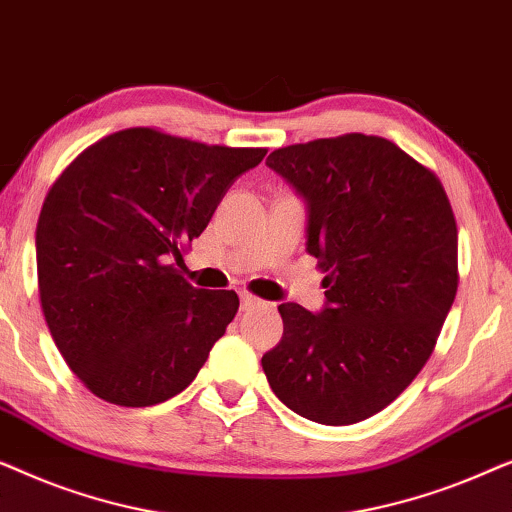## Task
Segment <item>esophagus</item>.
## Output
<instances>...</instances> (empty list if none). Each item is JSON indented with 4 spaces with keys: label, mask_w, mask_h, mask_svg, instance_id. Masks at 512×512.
I'll return each instance as SVG.
<instances>
[{
    "label": "esophagus",
    "mask_w": 512,
    "mask_h": 512,
    "mask_svg": "<svg viewBox=\"0 0 512 512\" xmlns=\"http://www.w3.org/2000/svg\"><path fill=\"white\" fill-rule=\"evenodd\" d=\"M258 303H261V300H258L256 296H251V293H247V291L240 293V305H242V310H251V307H256Z\"/></svg>",
    "instance_id": "obj_1"
}]
</instances>
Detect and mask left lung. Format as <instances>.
<instances>
[{
  "instance_id": "left-lung-1",
  "label": "left lung",
  "mask_w": 512,
  "mask_h": 512,
  "mask_svg": "<svg viewBox=\"0 0 512 512\" xmlns=\"http://www.w3.org/2000/svg\"><path fill=\"white\" fill-rule=\"evenodd\" d=\"M265 165L307 207V254L326 303H282L263 354L286 408L326 426L387 408L429 361L457 296V223L436 174L384 137L342 135L272 151Z\"/></svg>"
}]
</instances>
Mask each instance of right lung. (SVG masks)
<instances>
[{"label": "right lung", "instance_id": "1", "mask_svg": "<svg viewBox=\"0 0 512 512\" xmlns=\"http://www.w3.org/2000/svg\"><path fill=\"white\" fill-rule=\"evenodd\" d=\"M265 153L130 128L88 146L48 191L37 223L41 310L95 396L149 408L205 366L240 298L188 284L181 251Z\"/></svg>", "mask_w": 512, "mask_h": 512}]
</instances>
